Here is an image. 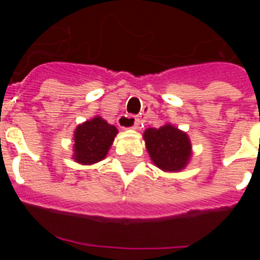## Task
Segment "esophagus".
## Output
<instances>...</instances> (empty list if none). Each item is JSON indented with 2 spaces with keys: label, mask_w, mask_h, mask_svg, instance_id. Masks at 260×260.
Segmentation results:
<instances>
[{
  "label": "esophagus",
  "mask_w": 260,
  "mask_h": 260,
  "mask_svg": "<svg viewBox=\"0 0 260 260\" xmlns=\"http://www.w3.org/2000/svg\"><path fill=\"white\" fill-rule=\"evenodd\" d=\"M142 119L139 117L128 116V114H122L118 118V125L123 128L133 127V128H139L141 127Z\"/></svg>",
  "instance_id": "1"
}]
</instances>
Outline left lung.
I'll use <instances>...</instances> for the list:
<instances>
[{
    "label": "left lung",
    "instance_id": "obj_1",
    "mask_svg": "<svg viewBox=\"0 0 260 260\" xmlns=\"http://www.w3.org/2000/svg\"><path fill=\"white\" fill-rule=\"evenodd\" d=\"M143 138L153 164L162 171H181L191 156V144L187 135L172 125L147 128Z\"/></svg>",
    "mask_w": 260,
    "mask_h": 260
}]
</instances>
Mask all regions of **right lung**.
<instances>
[{
    "instance_id": "1",
    "label": "right lung",
    "mask_w": 260,
    "mask_h": 260,
    "mask_svg": "<svg viewBox=\"0 0 260 260\" xmlns=\"http://www.w3.org/2000/svg\"><path fill=\"white\" fill-rule=\"evenodd\" d=\"M117 133V128L102 117L79 125L74 134V160L80 164H93L103 160Z\"/></svg>"
}]
</instances>
